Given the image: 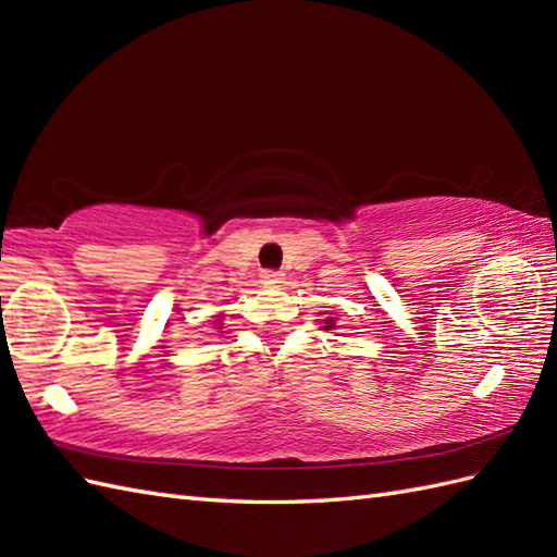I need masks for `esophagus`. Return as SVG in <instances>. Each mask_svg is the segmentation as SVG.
<instances>
[{"instance_id": "esophagus-1", "label": "esophagus", "mask_w": 557, "mask_h": 557, "mask_svg": "<svg viewBox=\"0 0 557 557\" xmlns=\"http://www.w3.org/2000/svg\"><path fill=\"white\" fill-rule=\"evenodd\" d=\"M263 282H265V285H280V282H282V272H277V270H265V272H263Z\"/></svg>"}]
</instances>
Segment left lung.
I'll list each match as a JSON object with an SVG mask.
<instances>
[{"label":"left lung","instance_id":"8db88e82","mask_svg":"<svg viewBox=\"0 0 557 557\" xmlns=\"http://www.w3.org/2000/svg\"><path fill=\"white\" fill-rule=\"evenodd\" d=\"M325 330H335V318H327V321H325Z\"/></svg>","mask_w":557,"mask_h":557}]
</instances>
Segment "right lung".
Instances as JSON below:
<instances>
[{
	"label": "right lung",
	"mask_w": 557,
	"mask_h": 557,
	"mask_svg": "<svg viewBox=\"0 0 557 557\" xmlns=\"http://www.w3.org/2000/svg\"><path fill=\"white\" fill-rule=\"evenodd\" d=\"M220 323H222V313L218 315V321H215V325H220Z\"/></svg>",
	"instance_id": "obj_1"
}]
</instances>
